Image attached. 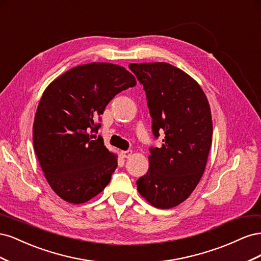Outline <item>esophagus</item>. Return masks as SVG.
Returning a JSON list of instances; mask_svg holds the SVG:
<instances>
[{
  "label": "esophagus",
  "mask_w": 261,
  "mask_h": 261,
  "mask_svg": "<svg viewBox=\"0 0 261 261\" xmlns=\"http://www.w3.org/2000/svg\"><path fill=\"white\" fill-rule=\"evenodd\" d=\"M133 151L132 150H125V151H121V154L123 158H125V159H127V158H129L132 155Z\"/></svg>",
  "instance_id": "obj_1"
}]
</instances>
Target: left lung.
<instances>
[{"label": "left lung", "instance_id": "left-lung-1", "mask_svg": "<svg viewBox=\"0 0 261 261\" xmlns=\"http://www.w3.org/2000/svg\"><path fill=\"white\" fill-rule=\"evenodd\" d=\"M146 92L154 138L149 169L137 179V189L161 209L188 198L202 176L212 143V120L206 94L183 70L168 63L129 64Z\"/></svg>", "mask_w": 261, "mask_h": 261}]
</instances>
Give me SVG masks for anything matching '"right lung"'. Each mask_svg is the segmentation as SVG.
<instances>
[{"label": "right lung", "mask_w": 261, "mask_h": 261, "mask_svg": "<svg viewBox=\"0 0 261 261\" xmlns=\"http://www.w3.org/2000/svg\"><path fill=\"white\" fill-rule=\"evenodd\" d=\"M136 86L124 67L111 63L76 66L42 94L35 116L34 147L45 178L62 199L83 203L103 191L117 167L103 138L101 114L117 93Z\"/></svg>", "instance_id": "add662e5"}]
</instances>
